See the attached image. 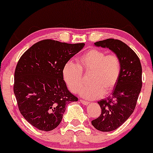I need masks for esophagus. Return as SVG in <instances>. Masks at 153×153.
Listing matches in <instances>:
<instances>
[{
	"mask_svg": "<svg viewBox=\"0 0 153 153\" xmlns=\"http://www.w3.org/2000/svg\"><path fill=\"white\" fill-rule=\"evenodd\" d=\"M80 102H81V103L83 104V105H88V104H89V102H88L85 101V100H80Z\"/></svg>",
	"mask_w": 153,
	"mask_h": 153,
	"instance_id": "obj_1",
	"label": "esophagus"
}]
</instances>
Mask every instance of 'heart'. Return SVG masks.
<instances>
[{"mask_svg":"<svg viewBox=\"0 0 153 153\" xmlns=\"http://www.w3.org/2000/svg\"><path fill=\"white\" fill-rule=\"evenodd\" d=\"M91 71L88 82L90 84L81 89L83 82V72ZM121 62L115 53L106 54L98 48H92L78 59V64L68 62L62 69L64 81L73 93L94 100L111 93L120 75Z\"/></svg>","mask_w":153,"mask_h":153,"instance_id":"heart-1","label":"heart"}]
</instances>
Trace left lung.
Listing matches in <instances>:
<instances>
[{
    "instance_id": "8db88e82",
    "label": "left lung",
    "mask_w": 153,
    "mask_h": 153,
    "mask_svg": "<svg viewBox=\"0 0 153 153\" xmlns=\"http://www.w3.org/2000/svg\"><path fill=\"white\" fill-rule=\"evenodd\" d=\"M94 44L112 50L121 62L120 78L112 94L98 102L101 114L91 121L97 130L111 131L120 127L135 109L142 85V65L137 53L120 40L108 38Z\"/></svg>"
}]
</instances>
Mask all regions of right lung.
Listing matches in <instances>:
<instances>
[{"mask_svg": "<svg viewBox=\"0 0 153 153\" xmlns=\"http://www.w3.org/2000/svg\"><path fill=\"white\" fill-rule=\"evenodd\" d=\"M84 45L46 39L22 55L15 69L14 92L20 112L33 126L53 130L61 123L67 104L78 100L67 88L62 69Z\"/></svg>", "mask_w": 153, "mask_h": 153, "instance_id": "obj_1", "label": "right lung"}]
</instances>
